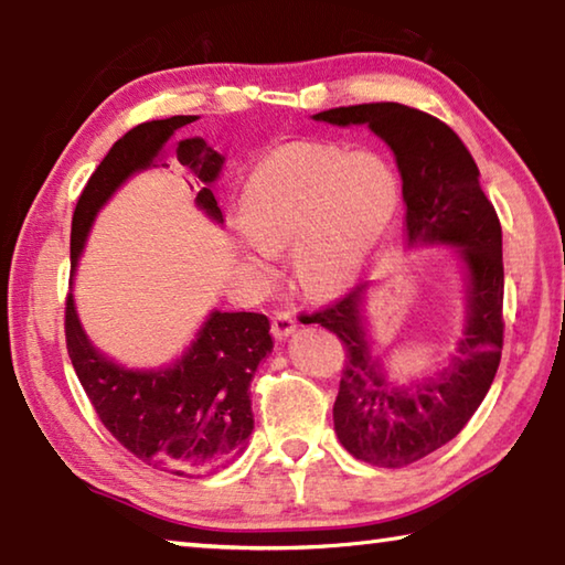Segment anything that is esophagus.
I'll list each match as a JSON object with an SVG mask.
<instances>
[{
  "mask_svg": "<svg viewBox=\"0 0 565 565\" xmlns=\"http://www.w3.org/2000/svg\"><path fill=\"white\" fill-rule=\"evenodd\" d=\"M294 329H296V319L291 317V313H286V311L274 313L271 333H274L276 339H286V337H289V333H294Z\"/></svg>",
  "mask_w": 565,
  "mask_h": 565,
  "instance_id": "obj_1",
  "label": "esophagus"
}]
</instances>
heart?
Segmentation results:
<instances>
[{"mask_svg":"<svg viewBox=\"0 0 565 565\" xmlns=\"http://www.w3.org/2000/svg\"><path fill=\"white\" fill-rule=\"evenodd\" d=\"M398 184L384 159L329 145H294L264 159L244 189V222L256 252L296 244L303 289L337 294L384 238Z\"/></svg>","mask_w":565,"mask_h":565,"instance_id":"b5f03b06","label":"heart"}]
</instances>
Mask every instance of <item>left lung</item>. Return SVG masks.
Instances as JSON below:
<instances>
[{
	"label": "left lung",
	"mask_w": 565,
	"mask_h": 565,
	"mask_svg": "<svg viewBox=\"0 0 565 565\" xmlns=\"http://www.w3.org/2000/svg\"><path fill=\"white\" fill-rule=\"evenodd\" d=\"M319 121L369 124L394 149L404 179L408 244H456L466 262L468 321L458 353L436 379L394 388L371 353L359 303L363 286L313 311L341 339L333 426L343 448L371 466L401 468L434 454L461 434L489 394L503 349L501 222L478 184V167L451 127L396 102L319 111Z\"/></svg>",
	"instance_id": "left-lung-1"
}]
</instances>
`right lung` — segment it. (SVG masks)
<instances>
[{
  "label": "right lung",
  "mask_w": 565,
  "mask_h": 565,
  "mask_svg": "<svg viewBox=\"0 0 565 565\" xmlns=\"http://www.w3.org/2000/svg\"><path fill=\"white\" fill-rule=\"evenodd\" d=\"M194 119L145 121L109 149L74 209L72 269L94 216L114 189L134 171L147 169L171 134ZM177 161L194 177L196 204L216 222H224L209 189L224 159L196 137L179 141ZM64 337L72 366L99 420L139 461L171 476L199 478L222 471L242 456L254 431L248 386L274 347L264 313L214 311L194 347L164 371H131L102 356L84 337L72 294H66L64 306Z\"/></svg>",
  "instance_id": "right-lung-1"
}]
</instances>
